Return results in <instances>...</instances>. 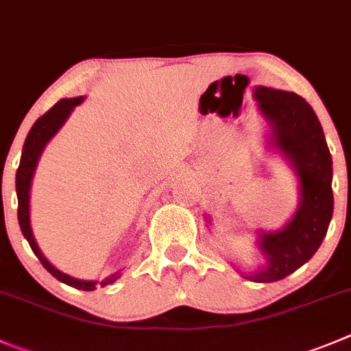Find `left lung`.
<instances>
[{"instance_id":"obj_1","label":"left lung","mask_w":351,"mask_h":351,"mask_svg":"<svg viewBox=\"0 0 351 351\" xmlns=\"http://www.w3.org/2000/svg\"><path fill=\"white\" fill-rule=\"evenodd\" d=\"M260 113L270 125L267 146L288 162L298 179L300 202L291 219L278 231L258 229L256 246L265 262L253 272L234 269L253 282L288 278L319 250L332 217V160L322 125L312 106L289 91L256 86ZM210 222V219L206 217Z\"/></svg>"}]
</instances>
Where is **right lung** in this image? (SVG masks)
<instances>
[{
	"label": "right lung",
	"instance_id": "right-lung-1",
	"mask_svg": "<svg viewBox=\"0 0 351 351\" xmlns=\"http://www.w3.org/2000/svg\"><path fill=\"white\" fill-rule=\"evenodd\" d=\"M84 101V96H77V98H63L53 106L51 110L45 113L43 117H39L36 120V123L32 125V129L29 131L27 139L23 143L22 156H20V165L16 169V178H15V188H16V198H19V223L20 231H22L23 238L27 239L29 245H31L32 252L38 256L39 262L43 263L46 270L51 274L53 278H56L58 281L65 282V285L72 286L75 289H82V291H95L96 286H105L112 285L117 279L120 278L122 269L117 270V272L110 274L108 278H105L103 281H84V279H75L69 274L62 272V270L56 269L53 263H49V260L43 255V252L39 250L38 241H36L34 234H32L31 228V184L32 178H34L36 167H38L39 156H41L43 149L46 148L49 141L53 139V136L62 129L63 123L66 122V119L70 117V113L73 112L75 106H79Z\"/></svg>",
	"mask_w": 351,
	"mask_h": 351
}]
</instances>
